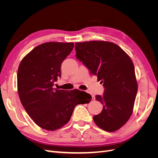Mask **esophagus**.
I'll return each instance as SVG.
<instances>
[{
  "label": "esophagus",
  "instance_id": "obj_1",
  "mask_svg": "<svg viewBox=\"0 0 158 158\" xmlns=\"http://www.w3.org/2000/svg\"><path fill=\"white\" fill-rule=\"evenodd\" d=\"M92 99H93V100H95V96H94V95H92Z\"/></svg>",
  "mask_w": 158,
  "mask_h": 158
}]
</instances>
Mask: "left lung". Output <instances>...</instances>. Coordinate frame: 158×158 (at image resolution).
<instances>
[{"label": "left lung", "instance_id": "8db88e82", "mask_svg": "<svg viewBox=\"0 0 158 158\" xmlns=\"http://www.w3.org/2000/svg\"><path fill=\"white\" fill-rule=\"evenodd\" d=\"M75 49L76 58L105 87L103 96H95L103 110L94 117V123L105 131L118 130L132 115L137 94L132 60L120 47L109 41L76 43Z\"/></svg>", "mask_w": 158, "mask_h": 158}]
</instances>
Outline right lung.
Returning a JSON list of instances; mask_svg holds the SVG:
<instances>
[{
	"instance_id": "1",
	"label": "right lung",
	"mask_w": 158,
	"mask_h": 158,
	"mask_svg": "<svg viewBox=\"0 0 158 158\" xmlns=\"http://www.w3.org/2000/svg\"><path fill=\"white\" fill-rule=\"evenodd\" d=\"M73 47L74 43L42 44L23 57L18 66L17 87L20 102L36 125L47 131L64 127L76 106L88 103L92 99L84 91L53 88L61 76V64Z\"/></svg>"
}]
</instances>
